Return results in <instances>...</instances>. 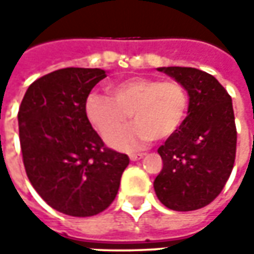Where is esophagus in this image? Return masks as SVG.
<instances>
[{
    "mask_svg": "<svg viewBox=\"0 0 254 254\" xmlns=\"http://www.w3.org/2000/svg\"><path fill=\"white\" fill-rule=\"evenodd\" d=\"M142 157H144V154H142V152H137V154H130V160H131V161H137V160H141Z\"/></svg>",
    "mask_w": 254,
    "mask_h": 254,
    "instance_id": "34e87169",
    "label": "esophagus"
}]
</instances>
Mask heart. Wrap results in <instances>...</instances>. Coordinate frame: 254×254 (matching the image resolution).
Here are the masks:
<instances>
[{"label": "heart", "mask_w": 254, "mask_h": 254, "mask_svg": "<svg viewBox=\"0 0 254 254\" xmlns=\"http://www.w3.org/2000/svg\"><path fill=\"white\" fill-rule=\"evenodd\" d=\"M112 97L92 93L84 103L89 122L109 138L128 122L132 114L136 124L109 140L120 150L138 148L150 140H167L180 130L188 109L190 94L175 80L154 77H130L109 86Z\"/></svg>", "instance_id": "obj_1"}]
</instances>
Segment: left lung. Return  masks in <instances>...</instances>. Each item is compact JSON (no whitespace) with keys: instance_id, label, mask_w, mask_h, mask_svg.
<instances>
[{"instance_id":"8db88e82","label":"left lung","mask_w":254,"mask_h":254,"mask_svg":"<svg viewBox=\"0 0 254 254\" xmlns=\"http://www.w3.org/2000/svg\"><path fill=\"white\" fill-rule=\"evenodd\" d=\"M190 94L188 116L180 130L158 148L162 170L154 190L172 210L209 205L229 180L236 157V124L232 97L212 76L195 67H160Z\"/></svg>"}]
</instances>
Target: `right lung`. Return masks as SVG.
Instances as JSON below:
<instances>
[{"label":"right lung","instance_id":"add662e5","mask_svg":"<svg viewBox=\"0 0 254 254\" xmlns=\"http://www.w3.org/2000/svg\"><path fill=\"white\" fill-rule=\"evenodd\" d=\"M102 69L66 67L28 87L18 112L28 180L41 198L69 216H94L116 198L128 157L106 147L84 103Z\"/></svg>","mask_w":254,"mask_h":254}]
</instances>
